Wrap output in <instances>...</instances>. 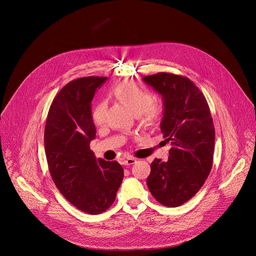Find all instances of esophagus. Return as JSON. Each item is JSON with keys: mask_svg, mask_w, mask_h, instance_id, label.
Masks as SVG:
<instances>
[{"mask_svg": "<svg viewBox=\"0 0 256 256\" xmlns=\"http://www.w3.org/2000/svg\"><path fill=\"white\" fill-rule=\"evenodd\" d=\"M136 162V159L132 158V157H128V158H126V159L122 160V164H124V165H126V166L132 165V164H134Z\"/></svg>", "mask_w": 256, "mask_h": 256, "instance_id": "esophagus-1", "label": "esophagus"}]
</instances>
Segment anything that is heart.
Here are the masks:
<instances>
[{
	"instance_id": "1",
	"label": "heart",
	"mask_w": 256,
	"mask_h": 256,
	"mask_svg": "<svg viewBox=\"0 0 256 256\" xmlns=\"http://www.w3.org/2000/svg\"><path fill=\"white\" fill-rule=\"evenodd\" d=\"M114 96L130 108V110L140 118L144 126H154L162 118L163 106L154 102V96L151 91L136 83H122L114 89ZM107 103L100 101L92 110V120L96 126H102L105 122Z\"/></svg>"
}]
</instances>
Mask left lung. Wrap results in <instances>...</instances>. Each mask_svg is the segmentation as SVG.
<instances>
[{"label":"left lung","instance_id":"left-lung-1","mask_svg":"<svg viewBox=\"0 0 256 256\" xmlns=\"http://www.w3.org/2000/svg\"><path fill=\"white\" fill-rule=\"evenodd\" d=\"M142 80L164 100L161 130L170 142L168 161L155 159L147 186L161 204L175 208L204 186L214 159V128L204 93L188 78L161 72Z\"/></svg>","mask_w":256,"mask_h":256}]
</instances>
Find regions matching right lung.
Here are the masks:
<instances>
[{
    "label": "right lung",
    "mask_w": 256,
    "mask_h": 256,
    "mask_svg": "<svg viewBox=\"0 0 256 256\" xmlns=\"http://www.w3.org/2000/svg\"><path fill=\"white\" fill-rule=\"evenodd\" d=\"M107 77L72 80L54 98L44 128L48 170L60 192L78 210L98 214L110 208L124 178L116 161L96 159L91 101Z\"/></svg>",
    "instance_id": "1"
}]
</instances>
